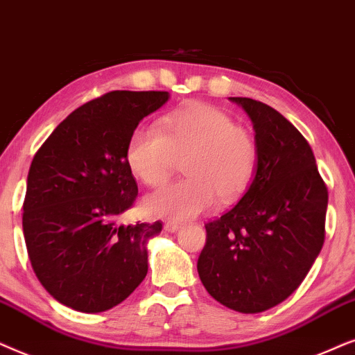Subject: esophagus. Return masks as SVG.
<instances>
[{
    "label": "esophagus",
    "instance_id": "obj_1",
    "mask_svg": "<svg viewBox=\"0 0 355 355\" xmlns=\"http://www.w3.org/2000/svg\"><path fill=\"white\" fill-rule=\"evenodd\" d=\"M180 224H178V222H172V220H168V222H165V225H164V229L167 230V232H178V230H180Z\"/></svg>",
    "mask_w": 355,
    "mask_h": 355
}]
</instances>
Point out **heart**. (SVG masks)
<instances>
[{
  "mask_svg": "<svg viewBox=\"0 0 355 355\" xmlns=\"http://www.w3.org/2000/svg\"><path fill=\"white\" fill-rule=\"evenodd\" d=\"M180 182L168 183L146 198L157 217L187 220L222 200L239 196L252 182L258 164L257 141L225 112L193 105L165 116L160 128L139 125L126 146V160L146 185L157 187L185 157Z\"/></svg>",
  "mask_w": 355,
  "mask_h": 355,
  "instance_id": "heart-1",
  "label": "heart"
}]
</instances>
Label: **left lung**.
<instances>
[{
    "instance_id": "obj_1",
    "label": "left lung",
    "mask_w": 355,
    "mask_h": 355,
    "mask_svg": "<svg viewBox=\"0 0 355 355\" xmlns=\"http://www.w3.org/2000/svg\"><path fill=\"white\" fill-rule=\"evenodd\" d=\"M253 123L258 164L232 209L206 224L198 274L211 297L240 313H261L302 284L324 242L328 190L313 150L272 107L229 97Z\"/></svg>"
}]
</instances>
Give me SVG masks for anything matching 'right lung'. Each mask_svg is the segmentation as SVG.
I'll use <instances>...</instances> for the list:
<instances>
[{
	"label": "right lung",
	"mask_w": 355,
	"mask_h": 355,
	"mask_svg": "<svg viewBox=\"0 0 355 355\" xmlns=\"http://www.w3.org/2000/svg\"><path fill=\"white\" fill-rule=\"evenodd\" d=\"M168 92L113 91L76 108L53 130L27 175L22 229L35 276L69 309L101 313L148 274V243L162 224L125 225L138 185L126 146Z\"/></svg>",
	"instance_id": "add662e5"
}]
</instances>
